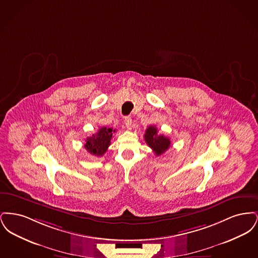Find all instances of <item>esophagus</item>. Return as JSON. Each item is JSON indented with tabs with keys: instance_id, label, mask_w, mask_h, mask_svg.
I'll return each mask as SVG.
<instances>
[{
	"instance_id": "esophagus-1",
	"label": "esophagus",
	"mask_w": 258,
	"mask_h": 258,
	"mask_svg": "<svg viewBox=\"0 0 258 258\" xmlns=\"http://www.w3.org/2000/svg\"><path fill=\"white\" fill-rule=\"evenodd\" d=\"M124 124H125V126H126L127 128H131V126H132V124H133V120H132L131 117H125V118H124Z\"/></svg>"
}]
</instances>
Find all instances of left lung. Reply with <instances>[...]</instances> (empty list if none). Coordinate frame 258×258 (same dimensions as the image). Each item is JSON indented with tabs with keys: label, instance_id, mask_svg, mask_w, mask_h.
<instances>
[{
	"label": "left lung",
	"instance_id": "obj_1",
	"mask_svg": "<svg viewBox=\"0 0 258 258\" xmlns=\"http://www.w3.org/2000/svg\"><path fill=\"white\" fill-rule=\"evenodd\" d=\"M144 139L148 146L153 149L157 156L162 155L165 151L168 150L171 144L170 139L163 135H159L158 128L154 125H150L146 130Z\"/></svg>",
	"mask_w": 258,
	"mask_h": 258
}]
</instances>
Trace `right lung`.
Masks as SVG:
<instances>
[{
  "label": "right lung",
  "mask_w": 258,
  "mask_h": 258,
  "mask_svg": "<svg viewBox=\"0 0 258 258\" xmlns=\"http://www.w3.org/2000/svg\"><path fill=\"white\" fill-rule=\"evenodd\" d=\"M114 133H116V130H113L112 127L102 126L98 130L96 135L87 137L84 147L91 155L101 157L109 147Z\"/></svg>",
  "instance_id": "obj_1"
}]
</instances>
